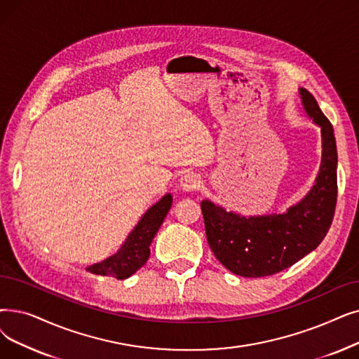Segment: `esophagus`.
I'll use <instances>...</instances> for the list:
<instances>
[{"label":"esophagus","instance_id":"esophagus-1","mask_svg":"<svg viewBox=\"0 0 359 359\" xmlns=\"http://www.w3.org/2000/svg\"><path fill=\"white\" fill-rule=\"evenodd\" d=\"M201 186V177L196 173H186L182 179H180V189L183 192H194L196 189H199Z\"/></svg>","mask_w":359,"mask_h":359}]
</instances>
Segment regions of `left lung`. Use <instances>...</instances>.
<instances>
[{
    "instance_id": "8db88e82",
    "label": "left lung",
    "mask_w": 359,
    "mask_h": 359,
    "mask_svg": "<svg viewBox=\"0 0 359 359\" xmlns=\"http://www.w3.org/2000/svg\"><path fill=\"white\" fill-rule=\"evenodd\" d=\"M298 93L305 114L321 129L320 170L308 194L285 212L248 217L210 199L201 202L211 251L233 274L264 277L282 271L313 252L332 226L337 199L333 126L306 89Z\"/></svg>"
}]
</instances>
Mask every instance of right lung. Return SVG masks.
Listing matches in <instances>:
<instances>
[{
    "mask_svg": "<svg viewBox=\"0 0 359 359\" xmlns=\"http://www.w3.org/2000/svg\"><path fill=\"white\" fill-rule=\"evenodd\" d=\"M171 204L173 196L165 194L141 217L116 254L101 262L92 264L86 267V271L97 276H111L118 280L135 274L149 258V245L161 227Z\"/></svg>",
    "mask_w": 359,
    "mask_h": 359,
    "instance_id": "right-lung-1",
    "label": "right lung"
}]
</instances>
